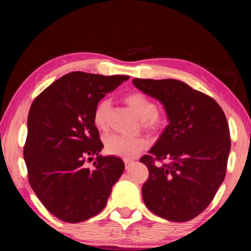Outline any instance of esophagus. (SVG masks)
<instances>
[{
	"label": "esophagus",
	"mask_w": 251,
	"mask_h": 251,
	"mask_svg": "<svg viewBox=\"0 0 251 251\" xmlns=\"http://www.w3.org/2000/svg\"><path fill=\"white\" fill-rule=\"evenodd\" d=\"M133 163V161L132 160H130V159H125V164H126V169H128V168L131 166V164Z\"/></svg>",
	"instance_id": "34e87169"
}]
</instances>
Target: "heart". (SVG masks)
I'll use <instances>...</instances> for the list:
<instances>
[{"label": "heart", "instance_id": "heart-1", "mask_svg": "<svg viewBox=\"0 0 251 251\" xmlns=\"http://www.w3.org/2000/svg\"><path fill=\"white\" fill-rule=\"evenodd\" d=\"M125 101L138 116L144 129L150 131H156L164 125V118L156 111V105L152 99L140 92H132L126 96ZM111 108V102L107 99H102L96 106L92 121L98 130L107 128V120ZM147 142L142 137H126L122 135H109L105 138V150L111 155H116L131 159L140 151L146 149Z\"/></svg>", "mask_w": 251, "mask_h": 251}]
</instances>
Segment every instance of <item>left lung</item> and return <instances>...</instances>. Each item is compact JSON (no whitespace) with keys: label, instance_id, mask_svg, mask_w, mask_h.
<instances>
[{"label":"left lung","instance_id":"obj_1","mask_svg":"<svg viewBox=\"0 0 251 251\" xmlns=\"http://www.w3.org/2000/svg\"><path fill=\"white\" fill-rule=\"evenodd\" d=\"M133 85L163 105L169 125L149 155L142 194L153 214L187 222L210 204L225 178L231 139L227 120L217 102L184 82L135 78ZM167 161L162 166L155 160Z\"/></svg>","mask_w":251,"mask_h":251}]
</instances>
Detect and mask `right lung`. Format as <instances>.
Instances as JSON below:
<instances>
[{"label": "right lung", "instance_id": "right-lung-1", "mask_svg": "<svg viewBox=\"0 0 251 251\" xmlns=\"http://www.w3.org/2000/svg\"><path fill=\"white\" fill-rule=\"evenodd\" d=\"M129 77L73 72L49 85L30 106L24 149L28 180L60 221L80 223L99 214L123 174L122 159L99 154L104 145L92 115L99 100ZM94 156V169L85 168V160Z\"/></svg>", "mask_w": 251, "mask_h": 251}]
</instances>
